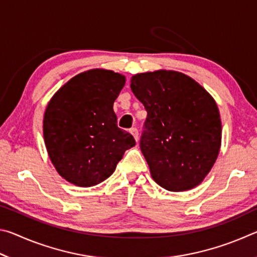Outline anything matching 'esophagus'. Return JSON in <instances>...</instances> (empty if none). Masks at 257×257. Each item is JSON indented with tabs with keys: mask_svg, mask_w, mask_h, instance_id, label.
Instances as JSON below:
<instances>
[{
	"mask_svg": "<svg viewBox=\"0 0 257 257\" xmlns=\"http://www.w3.org/2000/svg\"><path fill=\"white\" fill-rule=\"evenodd\" d=\"M130 134L133 135L134 138L136 139V142H137L138 141V130H137V128H132V129H130Z\"/></svg>",
	"mask_w": 257,
	"mask_h": 257,
	"instance_id": "esophagus-1",
	"label": "esophagus"
}]
</instances>
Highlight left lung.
I'll return each instance as SVG.
<instances>
[{
    "instance_id": "8db88e82",
    "label": "left lung",
    "mask_w": 257,
    "mask_h": 257,
    "mask_svg": "<svg viewBox=\"0 0 257 257\" xmlns=\"http://www.w3.org/2000/svg\"><path fill=\"white\" fill-rule=\"evenodd\" d=\"M130 88L147 111L141 150L156 184L169 191L204 180L221 147L220 112L210 93L173 70L134 75Z\"/></svg>"
}]
</instances>
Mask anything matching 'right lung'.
<instances>
[{
  "mask_svg": "<svg viewBox=\"0 0 257 257\" xmlns=\"http://www.w3.org/2000/svg\"><path fill=\"white\" fill-rule=\"evenodd\" d=\"M125 77L90 69L71 78L47 104L43 120L46 151L59 175L78 187L107 179L134 137L116 124L113 103Z\"/></svg>",
  "mask_w": 257,
  "mask_h": 257,
  "instance_id": "right-lung-1",
  "label": "right lung"
}]
</instances>
